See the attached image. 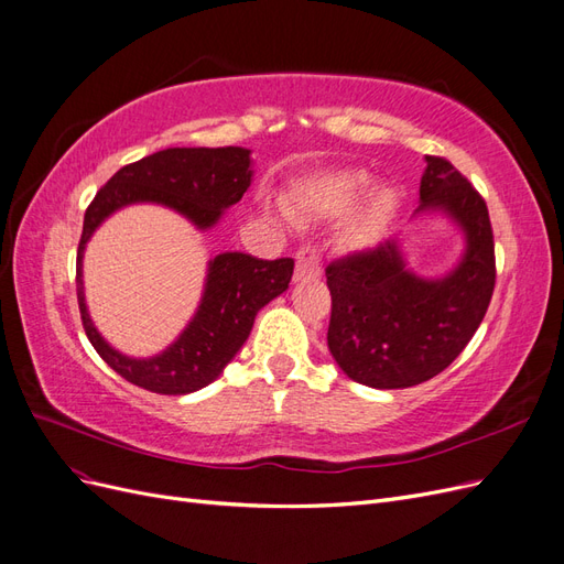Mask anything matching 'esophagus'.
Wrapping results in <instances>:
<instances>
[{
	"instance_id": "1",
	"label": "esophagus",
	"mask_w": 564,
	"mask_h": 564,
	"mask_svg": "<svg viewBox=\"0 0 564 564\" xmlns=\"http://www.w3.org/2000/svg\"><path fill=\"white\" fill-rule=\"evenodd\" d=\"M322 275V256L315 247H301L296 251V270H294V280H313Z\"/></svg>"
}]
</instances>
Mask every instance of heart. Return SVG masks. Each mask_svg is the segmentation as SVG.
<instances>
[{"mask_svg":"<svg viewBox=\"0 0 564 564\" xmlns=\"http://www.w3.org/2000/svg\"><path fill=\"white\" fill-rule=\"evenodd\" d=\"M371 185V176L360 169H340V172L319 176L299 185L292 193V209L303 216L315 218H340L346 216L357 199H360L367 187ZM398 212V191L392 185H377L365 202L348 218L344 240L348 247L365 249L377 245L386 235L392 216Z\"/></svg>","mask_w":564,"mask_h":564,"instance_id":"1","label":"heart"}]
</instances>
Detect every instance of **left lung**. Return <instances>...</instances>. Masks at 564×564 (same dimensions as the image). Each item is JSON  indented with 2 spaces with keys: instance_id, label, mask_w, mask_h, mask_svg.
<instances>
[{
  "instance_id": "1",
  "label": "left lung",
  "mask_w": 564,
  "mask_h": 564,
  "mask_svg": "<svg viewBox=\"0 0 564 564\" xmlns=\"http://www.w3.org/2000/svg\"><path fill=\"white\" fill-rule=\"evenodd\" d=\"M419 209L442 212L466 235V251L445 278L406 268L398 240L327 265L332 319L327 344L357 383L392 390L445 371L468 346L497 282L494 235L482 195L445 158H425Z\"/></svg>"
}]
</instances>
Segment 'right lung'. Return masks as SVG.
<instances>
[{"label":"right lung","mask_w":564,"mask_h":564,"mask_svg":"<svg viewBox=\"0 0 564 564\" xmlns=\"http://www.w3.org/2000/svg\"><path fill=\"white\" fill-rule=\"evenodd\" d=\"M247 148H166L127 164L100 187L84 214L77 247V301L84 332L110 369L129 383L162 395H187L220 377L245 346L256 313L282 292L294 275V259L263 261L249 253L226 251L209 261L202 303L172 346L155 357L135 360L117 352L98 334L84 303L82 256L104 220L135 202H155L183 214L199 230L212 228L251 185Z\"/></svg>","instance_id":"right-lung-1"}]
</instances>
